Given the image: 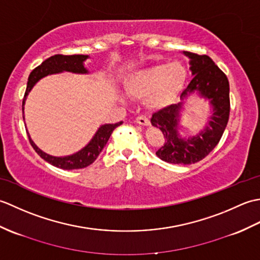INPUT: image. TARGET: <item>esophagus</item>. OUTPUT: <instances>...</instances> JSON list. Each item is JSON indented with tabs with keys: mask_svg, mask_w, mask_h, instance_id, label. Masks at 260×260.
Wrapping results in <instances>:
<instances>
[{
	"mask_svg": "<svg viewBox=\"0 0 260 260\" xmlns=\"http://www.w3.org/2000/svg\"><path fill=\"white\" fill-rule=\"evenodd\" d=\"M135 121H136L137 124H140V125H144V126L150 125V119H148V118L146 117V116H144V115L137 116Z\"/></svg>",
	"mask_w": 260,
	"mask_h": 260,
	"instance_id": "34e87169",
	"label": "esophagus"
}]
</instances>
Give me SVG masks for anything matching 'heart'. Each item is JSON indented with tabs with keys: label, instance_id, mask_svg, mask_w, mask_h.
<instances>
[{
	"label": "heart",
	"instance_id": "b5f03b06",
	"mask_svg": "<svg viewBox=\"0 0 260 260\" xmlns=\"http://www.w3.org/2000/svg\"><path fill=\"white\" fill-rule=\"evenodd\" d=\"M185 78V68L180 62L157 63L131 75L125 90L131 97H146L148 107L161 108L176 97Z\"/></svg>",
	"mask_w": 260,
	"mask_h": 260
}]
</instances>
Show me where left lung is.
<instances>
[{
  "label": "left lung",
  "instance_id": "8db88e82",
  "mask_svg": "<svg viewBox=\"0 0 260 260\" xmlns=\"http://www.w3.org/2000/svg\"><path fill=\"white\" fill-rule=\"evenodd\" d=\"M191 58V70L194 75L185 89L182 91L183 99L193 91H200L213 105L214 113L206 129L191 139L179 137V110L182 103L170 105L152 115L151 123L161 129L164 144L156 151V155L165 162L172 164H193L208 156L221 140L230 114L229 81L223 71L206 54L184 52Z\"/></svg>",
  "mask_w": 260,
  "mask_h": 260
}]
</instances>
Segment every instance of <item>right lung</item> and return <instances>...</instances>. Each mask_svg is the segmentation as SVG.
<instances>
[{
	"label": "right lung",
	"mask_w": 260,
	"mask_h": 260,
	"mask_svg": "<svg viewBox=\"0 0 260 260\" xmlns=\"http://www.w3.org/2000/svg\"><path fill=\"white\" fill-rule=\"evenodd\" d=\"M88 58L86 54H73V56H64V54H54L50 58L46 59L40 66H38L37 68L31 71V74L27 78V85L26 89L24 92L23 102H22V112H23V106L25 102V97L27 93L32 89V87L35 86L36 82L41 79L42 77L48 76L50 74H57L60 71H71V73L77 74H86L87 70L84 67L85 60ZM123 121L116 124H107L103 125L101 128L97 131V133L93 136V139L90 141L89 144L86 147L82 148L78 153L73 154L70 156L64 157H56L48 155L45 152H42L40 148H38L37 145L33 143L29 136L30 144L33 147L38 155H40L45 159L46 162L50 163L51 165L62 170H77V169H84L88 165L95 162V159L98 157L99 153L103 151L105 145L107 144L110 135H112L113 131L116 127L121 125Z\"/></svg>",
	"instance_id": "add662e5"
}]
</instances>
